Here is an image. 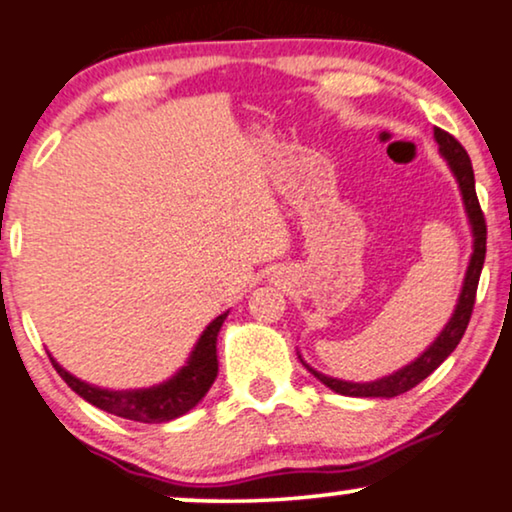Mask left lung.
Instances as JSON below:
<instances>
[{
    "label": "left lung",
    "instance_id": "left-lung-1",
    "mask_svg": "<svg viewBox=\"0 0 512 512\" xmlns=\"http://www.w3.org/2000/svg\"><path fill=\"white\" fill-rule=\"evenodd\" d=\"M435 141L439 146V155L446 160L451 174H454L458 189H461L463 208H465V215H468V224L472 231V255H470L468 269H465L461 295H458L454 314H451V319L446 321L442 333L437 335L435 342H432V345L425 349L418 359H413L411 364L401 366L399 371L383 375V378H378V380H371V383H352V380L331 378V375L319 373L316 368L304 364V359L297 354L304 364V368H307V371L312 373L316 380H321L323 385L331 387L333 392L345 394V397L390 399V397H399V394L409 392L411 387L423 383V380L428 378V375L435 371V368L442 364V361L449 357L451 352H454L456 345L463 338L465 328H468L472 304H475L477 283H480V274L484 267V255H487V224H484L480 200H477L475 174H472V163H470L468 153H465V148L458 144V141L451 137L449 132H444V129H439V127H435Z\"/></svg>",
    "mask_w": 512,
    "mask_h": 512
}]
</instances>
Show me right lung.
Wrapping results in <instances>:
<instances>
[{"mask_svg":"<svg viewBox=\"0 0 512 512\" xmlns=\"http://www.w3.org/2000/svg\"><path fill=\"white\" fill-rule=\"evenodd\" d=\"M229 312L219 314L215 321L205 326L196 345H193L186 364L179 368L172 378L163 380L160 385L139 387V390H108L75 378L58 361L51 357L56 373L66 380V385L84 401L96 409L113 413V416L137 420V423H170V420L189 413L217 378V335Z\"/></svg>","mask_w":512,"mask_h":512,"instance_id":"add662e5","label":"right lung"}]
</instances>
